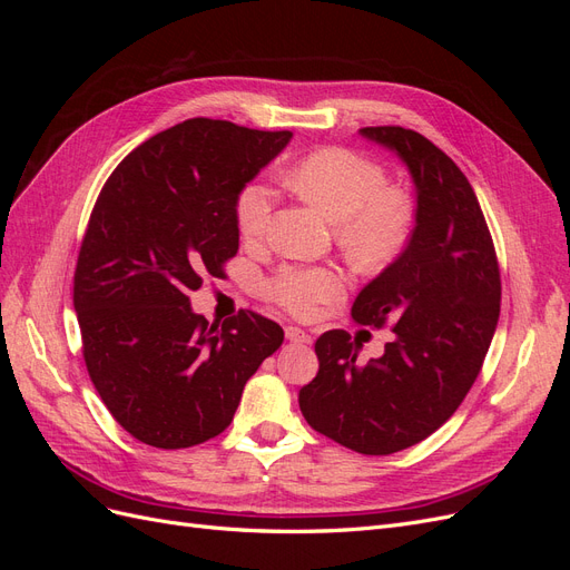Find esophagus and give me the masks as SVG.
Listing matches in <instances>:
<instances>
[{
	"instance_id": "obj_1",
	"label": "esophagus",
	"mask_w": 570,
	"mask_h": 570,
	"mask_svg": "<svg viewBox=\"0 0 570 570\" xmlns=\"http://www.w3.org/2000/svg\"><path fill=\"white\" fill-rule=\"evenodd\" d=\"M285 337H287L289 342H295V344H304V342H308V335L302 331V327H297V325H289V327H285Z\"/></svg>"
}]
</instances>
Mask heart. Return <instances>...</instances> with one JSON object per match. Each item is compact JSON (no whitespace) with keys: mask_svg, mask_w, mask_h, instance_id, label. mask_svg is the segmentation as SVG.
<instances>
[{"mask_svg":"<svg viewBox=\"0 0 570 570\" xmlns=\"http://www.w3.org/2000/svg\"><path fill=\"white\" fill-rule=\"evenodd\" d=\"M295 193L327 220L340 223V239L364 264H381L400 252L411 233L413 206L402 189L385 187V170L361 154L327 147L308 154L285 176ZM275 197L273 189L252 180L235 202L237 228L254 243L268 230ZM342 275L331 268H285L268 283V297L287 312L306 316L318 302L342 292Z\"/></svg>","mask_w":570,"mask_h":570,"instance_id":"obj_1","label":"heart"}]
</instances>
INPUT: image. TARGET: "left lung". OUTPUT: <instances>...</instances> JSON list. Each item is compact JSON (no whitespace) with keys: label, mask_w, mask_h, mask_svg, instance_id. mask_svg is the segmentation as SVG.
Listing matches in <instances>:
<instances>
[{"label":"left lung","mask_w":570,"mask_h":570,"mask_svg":"<svg viewBox=\"0 0 570 570\" xmlns=\"http://www.w3.org/2000/svg\"><path fill=\"white\" fill-rule=\"evenodd\" d=\"M413 183L404 252L358 292L352 318L392 323L385 354L356 364L344 331L316 340L318 373L299 390L306 423L358 454H394L446 423L480 373L499 321L502 281L471 183L442 149L400 126L361 128Z\"/></svg>","instance_id":"obj_1"}]
</instances>
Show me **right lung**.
Masks as SVG:
<instances>
[{
  "label": "right lung",
  "mask_w": 570,
  "mask_h": 570,
  "mask_svg": "<svg viewBox=\"0 0 570 570\" xmlns=\"http://www.w3.org/2000/svg\"><path fill=\"white\" fill-rule=\"evenodd\" d=\"M292 140L189 118L116 166L95 204L73 285L82 354L111 416L159 450L220 435L283 327L243 312L209 325L189 292L237 254L235 202Z\"/></svg>",
  "instance_id": "1"
}]
</instances>
